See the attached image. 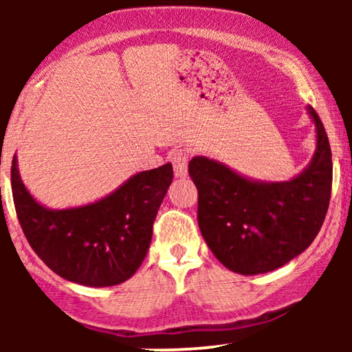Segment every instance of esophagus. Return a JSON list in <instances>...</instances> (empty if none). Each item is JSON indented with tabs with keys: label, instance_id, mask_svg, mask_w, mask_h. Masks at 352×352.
Listing matches in <instances>:
<instances>
[{
	"label": "esophagus",
	"instance_id": "obj_1",
	"mask_svg": "<svg viewBox=\"0 0 352 352\" xmlns=\"http://www.w3.org/2000/svg\"><path fill=\"white\" fill-rule=\"evenodd\" d=\"M170 162L173 165V172L177 177H185L187 175V164H188V153L185 151H175L172 153Z\"/></svg>",
	"mask_w": 352,
	"mask_h": 352
}]
</instances>
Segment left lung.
<instances>
[{
	"label": "left lung",
	"mask_w": 352,
	"mask_h": 352,
	"mask_svg": "<svg viewBox=\"0 0 352 352\" xmlns=\"http://www.w3.org/2000/svg\"><path fill=\"white\" fill-rule=\"evenodd\" d=\"M316 152L289 182H256L207 157L188 173L199 190V227L221 265L240 274L280 268L305 252L322 227L333 185L328 134L313 107Z\"/></svg>",
	"instance_id": "1"
}]
</instances>
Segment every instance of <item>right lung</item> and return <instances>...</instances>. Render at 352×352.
Instances as JSON below:
<instances>
[{"label":"right lung","instance_id":"add662e5","mask_svg":"<svg viewBox=\"0 0 352 352\" xmlns=\"http://www.w3.org/2000/svg\"><path fill=\"white\" fill-rule=\"evenodd\" d=\"M172 179V164H165L94 204L50 210L24 187L16 155L11 165L16 215L31 248L60 278L96 288L120 285L142 265Z\"/></svg>","mask_w":352,"mask_h":352}]
</instances>
